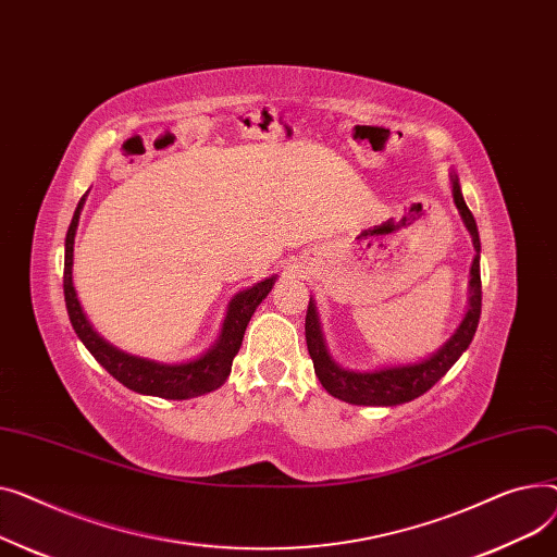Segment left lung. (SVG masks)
<instances>
[{"label": "left lung", "mask_w": 557, "mask_h": 557, "mask_svg": "<svg viewBox=\"0 0 557 557\" xmlns=\"http://www.w3.org/2000/svg\"><path fill=\"white\" fill-rule=\"evenodd\" d=\"M451 193H454V202L461 211V218L468 226V232L472 236L476 256L472 263V278H470V310L459 325V331L454 333V337L430 359L418 364H407V367H394V369H380L373 373H355V371H344L339 369L329 350H325L321 329H319V319L314 304L310 299L308 312H306V344L308 352L312 357L314 373L321 382V386L329 391L331 396L348 403V405H367V407H394L409 403L418 396H422L424 391H430L449 369L463 355V350L470 346L479 317H481V270H479V228L474 222L472 211L468 209L463 193L459 186V180L454 177L451 182Z\"/></svg>", "instance_id": "left-lung-1"}]
</instances>
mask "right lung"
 Wrapping results in <instances>:
<instances>
[{
	"label": "right lung",
	"instance_id": "add662e5",
	"mask_svg": "<svg viewBox=\"0 0 557 557\" xmlns=\"http://www.w3.org/2000/svg\"><path fill=\"white\" fill-rule=\"evenodd\" d=\"M83 202H85V195L74 211L72 224L67 228V238H64L62 285H64V304H67L70 321L74 325L76 335L85 344V348L112 377H116L123 386L137 391V394L157 396L166 400H186V398H195V396L209 394V391H215L220 384H224L228 371H232V362L236 352L240 350L247 323L256 306L270 294L274 285V276L260 281L253 287L238 294V297L232 301V306H228L218 344L200 359H193V362H186V364H159V362H152V359L121 352L94 333L89 321L83 314V308L76 299V289L72 283L74 236H76Z\"/></svg>",
	"mask_w": 557,
	"mask_h": 557
}]
</instances>
